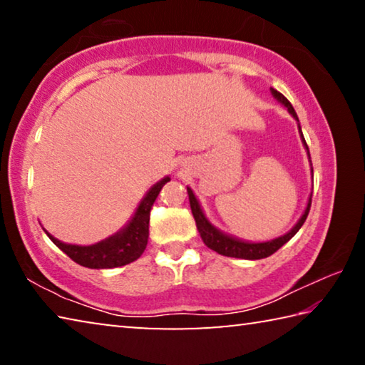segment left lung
<instances>
[{
  "mask_svg": "<svg viewBox=\"0 0 365 365\" xmlns=\"http://www.w3.org/2000/svg\"><path fill=\"white\" fill-rule=\"evenodd\" d=\"M270 90H272V95H274L277 100H279L283 106H285L289 113L293 114L294 119H298V115H296L292 103H289L287 98L280 93V91H277L275 88H270ZM299 132H301V127H299ZM301 138H302V141H304V146L307 148L306 140H304V137H302V132H301ZM307 153H309V148H307ZM187 190H188L191 212H193L197 232H200L202 242H205L207 248H211L212 251L219 252V255H222V256L238 257V259H264V257H269L274 255L275 251H279L283 245L289 242V240H292L294 235L298 233L302 224H304L307 214H309V209H311V202H312V196H311L309 197L307 207H306L304 214H302V217L287 235H283V237H280V238L272 240V242H267V243H246V242H240V240H237V238L227 237V235L219 232L217 228H214L211 224H209L207 219L205 217V214H202V211H201L200 205H197L193 191H191L190 188H187Z\"/></svg>",
  "mask_w": 365,
  "mask_h": 365,
  "instance_id": "8db88e82",
  "label": "left lung"
}]
</instances>
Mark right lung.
Instances as JSON below:
<instances>
[{"label": "right lung", "instance_id": "1", "mask_svg": "<svg viewBox=\"0 0 365 365\" xmlns=\"http://www.w3.org/2000/svg\"><path fill=\"white\" fill-rule=\"evenodd\" d=\"M169 180L170 178L165 177L159 183L154 185V187L148 191L145 200L141 201V205L138 206L130 224L123 228L122 232L108 240H104L101 243L91 246H77L61 243L59 240L51 237L49 233L48 237L61 251L66 252L73 262L88 269H113L137 261V259L143 255L148 245L151 207L154 205V201H156L159 191L163 190L164 185Z\"/></svg>", "mask_w": 365, "mask_h": 365}]
</instances>
